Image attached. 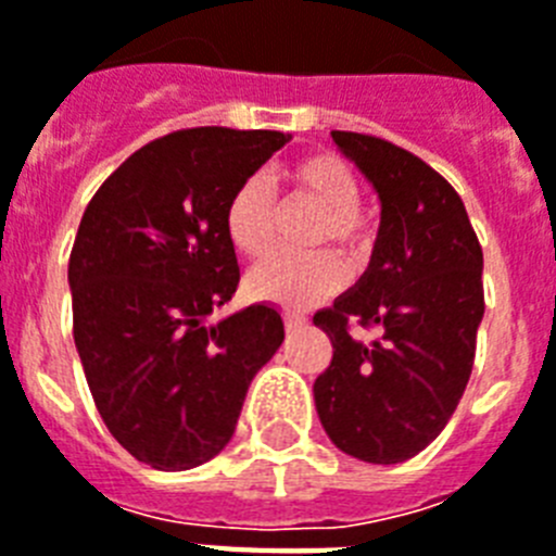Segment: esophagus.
Masks as SVG:
<instances>
[{
	"instance_id": "esophagus-1",
	"label": "esophagus",
	"mask_w": 556,
	"mask_h": 556,
	"mask_svg": "<svg viewBox=\"0 0 556 556\" xmlns=\"http://www.w3.org/2000/svg\"><path fill=\"white\" fill-rule=\"evenodd\" d=\"M286 328H288V333L300 331V328H305V317H302V314H291V311H288V314H286Z\"/></svg>"
}]
</instances>
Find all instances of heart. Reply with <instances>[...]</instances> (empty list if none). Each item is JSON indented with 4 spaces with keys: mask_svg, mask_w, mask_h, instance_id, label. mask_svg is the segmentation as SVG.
I'll list each match as a JSON object with an SVG mask.
<instances>
[{
    "mask_svg": "<svg viewBox=\"0 0 556 556\" xmlns=\"http://www.w3.org/2000/svg\"><path fill=\"white\" fill-rule=\"evenodd\" d=\"M291 191L308 200L323 214L317 231V245L331 239L333 245L354 248L363 239L359 219V182L354 170L331 153H311L293 162L286 170ZM274 225V191L265 176H248L231 193L225 207V233L242 256H263L270 245ZM342 265L328 254L293 260V256H270L248 274V293L254 300L274 302L282 308H308L314 302L331 296L342 286Z\"/></svg>",
    "mask_w": 556,
    "mask_h": 556,
    "instance_id": "b5f03b06",
    "label": "heart"
}]
</instances>
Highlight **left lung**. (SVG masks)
Returning a JSON list of instances; mask_svg holds the SVG:
<instances>
[{
  "label": "left lung",
  "mask_w": 556,
  "mask_h": 556,
  "mask_svg": "<svg viewBox=\"0 0 556 556\" xmlns=\"http://www.w3.org/2000/svg\"><path fill=\"white\" fill-rule=\"evenodd\" d=\"M380 200L365 274L314 314L333 345L314 382L325 434L349 457L394 466L448 426L471 377L482 300V248L466 205L431 165L386 139L331 130ZM377 324L356 341L350 325Z\"/></svg>",
  "instance_id": "left-lung-1"
}]
</instances>
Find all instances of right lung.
Here are the masks:
<instances>
[{"instance_id": "right-lung-1", "label": "right lung", "mask_w": 556, "mask_h": 556, "mask_svg": "<svg viewBox=\"0 0 556 556\" xmlns=\"http://www.w3.org/2000/svg\"><path fill=\"white\" fill-rule=\"evenodd\" d=\"M288 139L176 130L122 162L85 207L67 263L76 351L108 431L156 471L197 468L231 442L248 386L286 340L265 302L207 317L239 286L228 200Z\"/></svg>"}]
</instances>
